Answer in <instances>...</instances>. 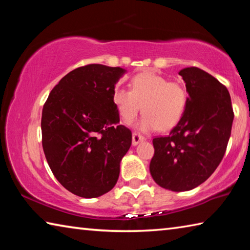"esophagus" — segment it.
<instances>
[{
  "label": "esophagus",
  "mask_w": 250,
  "mask_h": 250,
  "mask_svg": "<svg viewBox=\"0 0 250 250\" xmlns=\"http://www.w3.org/2000/svg\"><path fill=\"white\" fill-rule=\"evenodd\" d=\"M145 140H146V138L141 134H138V133L132 134V146H138L139 143L145 141Z\"/></svg>",
  "instance_id": "obj_1"
}]
</instances>
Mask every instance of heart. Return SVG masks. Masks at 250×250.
<instances>
[{"label": "heart", "mask_w": 250, "mask_h": 250, "mask_svg": "<svg viewBox=\"0 0 250 250\" xmlns=\"http://www.w3.org/2000/svg\"><path fill=\"white\" fill-rule=\"evenodd\" d=\"M131 90L117 87L112 101L124 122L130 124L141 111L143 116L134 124L140 132L174 128L184 116L188 105V91L183 84L168 82L151 71L135 75L130 83Z\"/></svg>", "instance_id": "heart-1"}]
</instances>
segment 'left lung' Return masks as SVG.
I'll return each mask as SVG.
<instances>
[{
  "label": "left lung",
  "mask_w": 250,
  "mask_h": 250,
  "mask_svg": "<svg viewBox=\"0 0 250 250\" xmlns=\"http://www.w3.org/2000/svg\"><path fill=\"white\" fill-rule=\"evenodd\" d=\"M188 94L181 121L167 137L153 139L150 173L161 188H195L213 174L225 154L234 112L227 88L197 67L179 73Z\"/></svg>",
  "instance_id": "8db88e82"
}]
</instances>
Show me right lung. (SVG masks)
<instances>
[{
	"instance_id": "right-lung-1",
	"label": "right lung",
	"mask_w": 250,
	"mask_h": 250,
	"mask_svg": "<svg viewBox=\"0 0 250 250\" xmlns=\"http://www.w3.org/2000/svg\"><path fill=\"white\" fill-rule=\"evenodd\" d=\"M120 67L71 70L50 91L42 113V142L53 174L75 195L92 198L116 185L132 142L112 101Z\"/></svg>"
}]
</instances>
